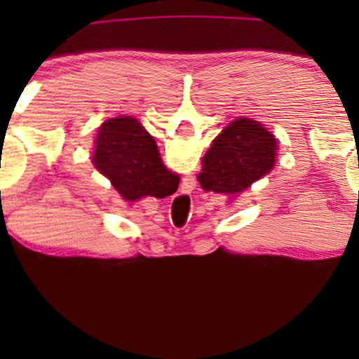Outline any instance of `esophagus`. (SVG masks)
<instances>
[{"mask_svg":"<svg viewBox=\"0 0 359 359\" xmlns=\"http://www.w3.org/2000/svg\"><path fill=\"white\" fill-rule=\"evenodd\" d=\"M187 180H189V182H191V184H192V180H194V177H192V175H189V177H187Z\"/></svg>","mask_w":359,"mask_h":359,"instance_id":"1","label":"esophagus"}]
</instances>
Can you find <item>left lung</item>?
<instances>
[{"instance_id": "1", "label": "left lung", "mask_w": 359, "mask_h": 359, "mask_svg": "<svg viewBox=\"0 0 359 359\" xmlns=\"http://www.w3.org/2000/svg\"><path fill=\"white\" fill-rule=\"evenodd\" d=\"M243 174H245V168L234 162H221L211 167H204L197 179L205 192L236 197L250 185V182H245Z\"/></svg>"}]
</instances>
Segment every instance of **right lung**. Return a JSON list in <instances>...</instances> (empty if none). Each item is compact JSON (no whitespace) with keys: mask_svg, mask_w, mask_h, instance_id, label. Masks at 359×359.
<instances>
[{"mask_svg":"<svg viewBox=\"0 0 359 359\" xmlns=\"http://www.w3.org/2000/svg\"><path fill=\"white\" fill-rule=\"evenodd\" d=\"M172 172L160 160L154 162H133L126 160L111 175V185L119 196L131 203L148 201L155 203L160 192L170 184Z\"/></svg>","mask_w":359,"mask_h":359,"instance_id":"1","label":"right lung"}]
</instances>
